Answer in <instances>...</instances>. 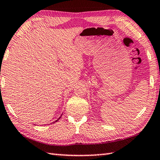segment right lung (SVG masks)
Instances as JSON below:
<instances>
[{
  "label": "right lung",
  "mask_w": 160,
  "mask_h": 160,
  "mask_svg": "<svg viewBox=\"0 0 160 160\" xmlns=\"http://www.w3.org/2000/svg\"><path fill=\"white\" fill-rule=\"evenodd\" d=\"M61 118V117H59V118H58V120H56V121H55V122H57V121H58V120H59V118Z\"/></svg>",
  "instance_id": "obj_1"
}]
</instances>
